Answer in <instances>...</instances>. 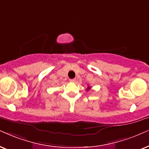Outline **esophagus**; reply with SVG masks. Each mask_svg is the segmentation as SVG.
Masks as SVG:
<instances>
[{
  "label": "esophagus",
  "instance_id": "34e87169",
  "mask_svg": "<svg viewBox=\"0 0 149 149\" xmlns=\"http://www.w3.org/2000/svg\"><path fill=\"white\" fill-rule=\"evenodd\" d=\"M76 79H70V80H69V81H70L71 82H76Z\"/></svg>",
  "mask_w": 149,
  "mask_h": 149
}]
</instances>
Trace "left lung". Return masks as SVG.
I'll list each match as a JSON object with an SVG mask.
<instances>
[{"label":"left lung","instance_id":"obj_1","mask_svg":"<svg viewBox=\"0 0 149 149\" xmlns=\"http://www.w3.org/2000/svg\"><path fill=\"white\" fill-rule=\"evenodd\" d=\"M88 89H90V86H88V87H87V88H86V90H87V91H88Z\"/></svg>","mask_w":149,"mask_h":149}]
</instances>
